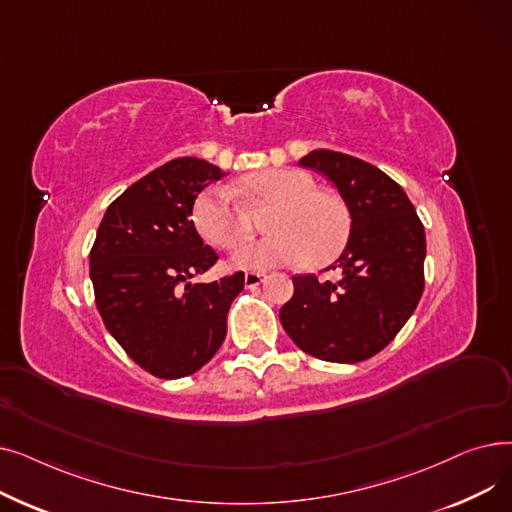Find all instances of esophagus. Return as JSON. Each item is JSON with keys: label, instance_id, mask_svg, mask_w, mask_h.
<instances>
[{"label": "esophagus", "instance_id": "34e87169", "mask_svg": "<svg viewBox=\"0 0 512 512\" xmlns=\"http://www.w3.org/2000/svg\"><path fill=\"white\" fill-rule=\"evenodd\" d=\"M263 280H265V274H259V272H249V274L245 276V284H247L249 288L259 286Z\"/></svg>", "mask_w": 512, "mask_h": 512}]
</instances>
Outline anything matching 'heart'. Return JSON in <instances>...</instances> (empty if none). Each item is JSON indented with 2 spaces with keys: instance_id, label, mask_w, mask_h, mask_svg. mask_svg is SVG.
<instances>
[{
  "instance_id": "1",
  "label": "heart",
  "mask_w": 512,
  "mask_h": 512,
  "mask_svg": "<svg viewBox=\"0 0 512 512\" xmlns=\"http://www.w3.org/2000/svg\"><path fill=\"white\" fill-rule=\"evenodd\" d=\"M236 193L251 203L274 207L265 218L270 236L249 240L232 263L240 270L265 272L305 261L319 267L332 261L351 232V211L344 199L317 188L303 170H261L242 178ZM193 220L201 236L218 249H234L251 234V220L224 191H205L195 199Z\"/></svg>"
}]
</instances>
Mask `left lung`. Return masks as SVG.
I'll return each mask as SVG.
<instances>
[{
	"label": "left lung",
	"mask_w": 512,
	"mask_h": 512,
	"mask_svg": "<svg viewBox=\"0 0 512 512\" xmlns=\"http://www.w3.org/2000/svg\"><path fill=\"white\" fill-rule=\"evenodd\" d=\"M299 164L336 184L353 222L342 255L328 267L336 280L292 276L282 328L315 359L359 363L394 340L421 299L425 230L400 184L367 161L315 149Z\"/></svg>",
	"instance_id": "obj_1"
}]
</instances>
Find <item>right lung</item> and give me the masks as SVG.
Here are the masks:
<instances>
[{"instance_id": "add662e5", "label": "right lung", "mask_w": 512, "mask_h": 512, "mask_svg": "<svg viewBox=\"0 0 512 512\" xmlns=\"http://www.w3.org/2000/svg\"><path fill=\"white\" fill-rule=\"evenodd\" d=\"M226 176L197 157H178L130 184L110 205L89 255L95 305L126 355L161 380L201 369L226 338L236 272L193 282L218 261L191 215L197 195Z\"/></svg>"}]
</instances>
